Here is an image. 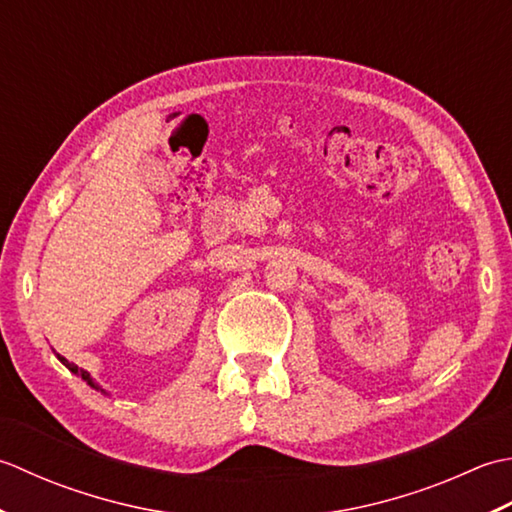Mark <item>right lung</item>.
<instances>
[{
  "label": "right lung",
  "mask_w": 512,
  "mask_h": 512,
  "mask_svg": "<svg viewBox=\"0 0 512 512\" xmlns=\"http://www.w3.org/2000/svg\"><path fill=\"white\" fill-rule=\"evenodd\" d=\"M57 358H59V360H61V364H64V367H66V369H68V371H72V373H75V375H79V378H81V380H83V382H88V384H90V387H92V389H97V391H101V393H103V395H108V393H106V391H103V389H101V387H99V384H97V382H95V380H92V375H90V373H88V371H83V369H79V367H77V364H72V362H68V360H66V358H61V356H57Z\"/></svg>",
  "instance_id": "1"
}]
</instances>
